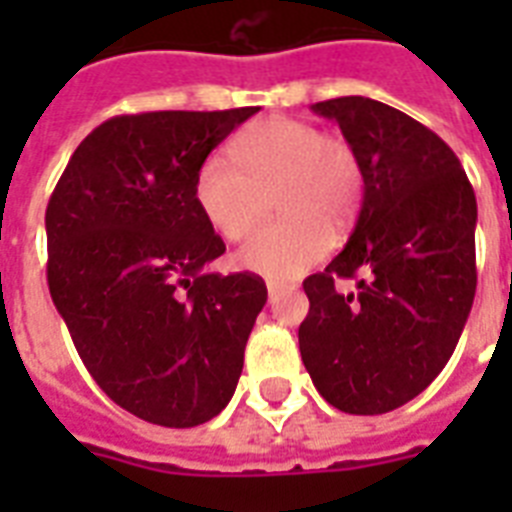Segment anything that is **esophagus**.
Listing matches in <instances>:
<instances>
[{
    "mask_svg": "<svg viewBox=\"0 0 512 512\" xmlns=\"http://www.w3.org/2000/svg\"><path fill=\"white\" fill-rule=\"evenodd\" d=\"M281 292H284V284H279V281H268V297H271V300H276Z\"/></svg>",
    "mask_w": 512,
    "mask_h": 512,
    "instance_id": "obj_1",
    "label": "esophagus"
}]
</instances>
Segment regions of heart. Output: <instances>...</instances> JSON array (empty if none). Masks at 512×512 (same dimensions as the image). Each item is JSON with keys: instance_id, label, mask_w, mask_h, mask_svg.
<instances>
[{"instance_id": "obj_1", "label": "heart", "mask_w": 512, "mask_h": 512, "mask_svg": "<svg viewBox=\"0 0 512 512\" xmlns=\"http://www.w3.org/2000/svg\"><path fill=\"white\" fill-rule=\"evenodd\" d=\"M231 156L209 154L193 177V204L225 241L244 239L260 217L263 193L273 212L239 249L236 265L271 281H292L335 244V228L356 215L364 177L348 143L289 116H265L236 135Z\"/></svg>"}]
</instances>
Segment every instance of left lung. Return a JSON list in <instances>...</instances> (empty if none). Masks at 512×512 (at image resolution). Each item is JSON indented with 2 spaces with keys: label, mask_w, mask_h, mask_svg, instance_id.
Returning <instances> with one entry per match:
<instances>
[{
  "label": "left lung",
  "mask_w": 512,
  "mask_h": 512,
  "mask_svg": "<svg viewBox=\"0 0 512 512\" xmlns=\"http://www.w3.org/2000/svg\"><path fill=\"white\" fill-rule=\"evenodd\" d=\"M340 124L364 177L356 228L303 281L300 356L348 414L393 412L452 358L476 297V193L454 151L398 108L348 95L311 106ZM357 279L342 293L337 280Z\"/></svg>",
  "instance_id": "obj_1"
}]
</instances>
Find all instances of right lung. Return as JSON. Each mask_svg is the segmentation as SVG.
Listing matches in <instances>:
<instances>
[{"label":"right lung","instance_id":"1","mask_svg":"<svg viewBox=\"0 0 512 512\" xmlns=\"http://www.w3.org/2000/svg\"><path fill=\"white\" fill-rule=\"evenodd\" d=\"M257 108L114 116L71 156L47 204V284L111 401L193 428L231 401L268 300L255 273H209L225 252L193 177Z\"/></svg>","mask_w":512,"mask_h":512}]
</instances>
